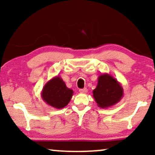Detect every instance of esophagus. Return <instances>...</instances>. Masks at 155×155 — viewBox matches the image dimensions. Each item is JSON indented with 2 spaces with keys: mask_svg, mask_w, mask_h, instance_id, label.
<instances>
[{
  "mask_svg": "<svg viewBox=\"0 0 155 155\" xmlns=\"http://www.w3.org/2000/svg\"><path fill=\"white\" fill-rule=\"evenodd\" d=\"M79 92H80V93H82V94H84V93H86L87 92V88L80 89V90H79Z\"/></svg>",
  "mask_w": 155,
  "mask_h": 155,
  "instance_id": "obj_1",
  "label": "esophagus"
}]
</instances>
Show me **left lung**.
<instances>
[{"mask_svg":"<svg viewBox=\"0 0 155 155\" xmlns=\"http://www.w3.org/2000/svg\"><path fill=\"white\" fill-rule=\"evenodd\" d=\"M124 95L121 84L113 76L108 73L101 74L98 78V83L93 90V97L100 108L112 107L119 102Z\"/></svg>","mask_w":155,"mask_h":155,"instance_id":"obj_1","label":"left lung"}]
</instances>
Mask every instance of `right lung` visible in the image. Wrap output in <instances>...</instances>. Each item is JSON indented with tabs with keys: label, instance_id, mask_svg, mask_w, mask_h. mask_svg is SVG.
Segmentation results:
<instances>
[{
	"label": "right lung",
	"instance_id": "obj_1",
	"mask_svg": "<svg viewBox=\"0 0 155 155\" xmlns=\"http://www.w3.org/2000/svg\"><path fill=\"white\" fill-rule=\"evenodd\" d=\"M73 91L68 88L60 76L48 80L42 89L41 96L48 105L57 109H63L70 102Z\"/></svg>",
	"mask_w": 155,
	"mask_h": 155
}]
</instances>
